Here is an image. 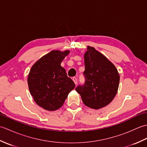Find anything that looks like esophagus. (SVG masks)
<instances>
[{
    "label": "esophagus",
    "mask_w": 147,
    "mask_h": 147,
    "mask_svg": "<svg viewBox=\"0 0 147 147\" xmlns=\"http://www.w3.org/2000/svg\"><path fill=\"white\" fill-rule=\"evenodd\" d=\"M73 81L74 82V83L76 85V84H77V78H76V77H73Z\"/></svg>",
    "instance_id": "esophagus-1"
}]
</instances>
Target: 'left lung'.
I'll list each match as a JSON object with an SVG mask.
<instances>
[{"instance_id": "obj_1", "label": "left lung", "mask_w": 147, "mask_h": 147, "mask_svg": "<svg viewBox=\"0 0 147 147\" xmlns=\"http://www.w3.org/2000/svg\"><path fill=\"white\" fill-rule=\"evenodd\" d=\"M84 61L85 84L76 87V91L84 104L97 110L107 106L114 99L120 76L113 63L93 47H87Z\"/></svg>"}]
</instances>
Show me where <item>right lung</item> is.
<instances>
[{"mask_svg": "<svg viewBox=\"0 0 147 147\" xmlns=\"http://www.w3.org/2000/svg\"><path fill=\"white\" fill-rule=\"evenodd\" d=\"M69 51H52L34 64L28 76V85L36 104L49 111L61 108L75 84L67 77L61 64Z\"/></svg>", "mask_w": 147, "mask_h": 147, "instance_id": "1", "label": "right lung"}]
</instances>
